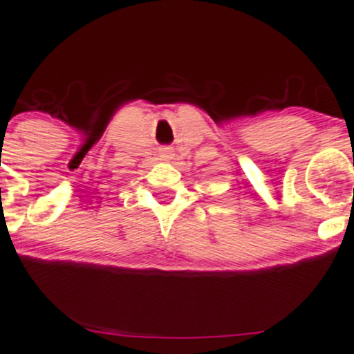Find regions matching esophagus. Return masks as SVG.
<instances>
[{
  "label": "esophagus",
  "instance_id": "34e87169",
  "mask_svg": "<svg viewBox=\"0 0 354 354\" xmlns=\"http://www.w3.org/2000/svg\"><path fill=\"white\" fill-rule=\"evenodd\" d=\"M160 156L163 158V160H170L171 156H174V151H171V147H163L161 149Z\"/></svg>",
  "mask_w": 354,
  "mask_h": 354
}]
</instances>
